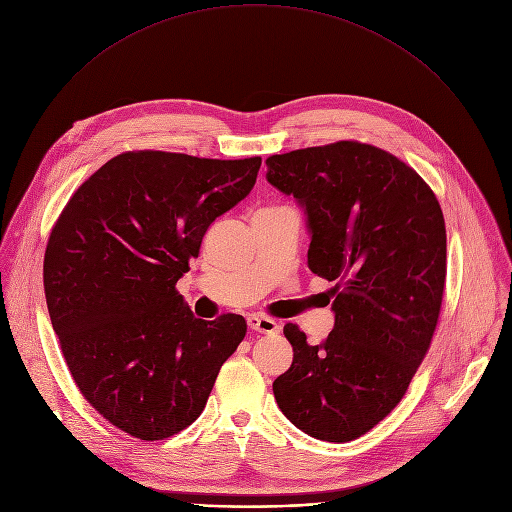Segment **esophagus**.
I'll use <instances>...</instances> for the list:
<instances>
[{
	"label": "esophagus",
	"mask_w": 512,
	"mask_h": 512,
	"mask_svg": "<svg viewBox=\"0 0 512 512\" xmlns=\"http://www.w3.org/2000/svg\"><path fill=\"white\" fill-rule=\"evenodd\" d=\"M247 324H249V329H253L257 333H263V335H273V333L280 331V327H277V322L273 318L259 316V314H249Z\"/></svg>",
	"instance_id": "34e87169"
}]
</instances>
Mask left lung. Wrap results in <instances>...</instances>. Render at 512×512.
Returning <instances> with one entry per match:
<instances>
[{
	"instance_id": "8db88e82",
	"label": "left lung",
	"mask_w": 512,
	"mask_h": 512,
	"mask_svg": "<svg viewBox=\"0 0 512 512\" xmlns=\"http://www.w3.org/2000/svg\"><path fill=\"white\" fill-rule=\"evenodd\" d=\"M267 181L304 208L308 267L329 282L335 327L310 345L286 324L294 359L277 406L310 437L345 443L402 400L443 300L447 235L433 190L394 155L355 141L267 161Z\"/></svg>"
}]
</instances>
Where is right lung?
Wrapping results in <instances>:
<instances>
[{
	"instance_id": "1",
	"label": "right lung",
	"mask_w": 512,
	"mask_h": 512,
	"mask_svg": "<svg viewBox=\"0 0 512 512\" xmlns=\"http://www.w3.org/2000/svg\"><path fill=\"white\" fill-rule=\"evenodd\" d=\"M259 167L261 157L128 151L81 183L51 232L44 294L71 376L136 439L190 427L245 339L241 314L196 318L175 284Z\"/></svg>"
}]
</instances>
